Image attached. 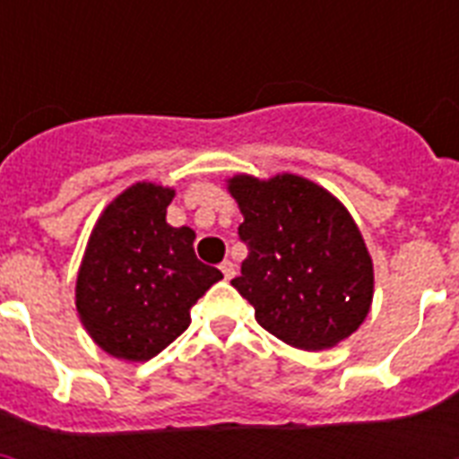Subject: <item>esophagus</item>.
<instances>
[{
    "label": "esophagus",
    "instance_id": "obj_1",
    "mask_svg": "<svg viewBox=\"0 0 459 459\" xmlns=\"http://www.w3.org/2000/svg\"><path fill=\"white\" fill-rule=\"evenodd\" d=\"M221 272H223V276H226V279H233V276H236V264H233L230 259H223Z\"/></svg>",
    "mask_w": 459,
    "mask_h": 459
}]
</instances>
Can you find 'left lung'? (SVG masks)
I'll use <instances>...</instances> for the list:
<instances>
[{
  "label": "left lung",
  "mask_w": 459,
  "mask_h": 459,
  "mask_svg": "<svg viewBox=\"0 0 459 459\" xmlns=\"http://www.w3.org/2000/svg\"><path fill=\"white\" fill-rule=\"evenodd\" d=\"M245 221L247 259L230 286L255 307L259 326L300 350L331 348L369 314L374 269L352 216L312 180H229Z\"/></svg>",
  "instance_id": "left-lung-1"
}]
</instances>
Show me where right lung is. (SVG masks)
<instances>
[{
    "mask_svg": "<svg viewBox=\"0 0 459 459\" xmlns=\"http://www.w3.org/2000/svg\"><path fill=\"white\" fill-rule=\"evenodd\" d=\"M173 190L135 183L100 216L82 259L75 307L109 355L147 362L190 326V307L223 279L195 255V233L166 223Z\"/></svg>",
    "mask_w": 459,
    "mask_h": 459,
    "instance_id": "add662e5",
    "label": "right lung"
}]
</instances>
